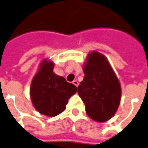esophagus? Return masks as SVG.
Returning <instances> with one entry per match:
<instances>
[{
    "label": "esophagus",
    "instance_id": "obj_1",
    "mask_svg": "<svg viewBox=\"0 0 148 148\" xmlns=\"http://www.w3.org/2000/svg\"><path fill=\"white\" fill-rule=\"evenodd\" d=\"M73 84H74L76 87L78 86V82H77V81H74V82H73Z\"/></svg>",
    "mask_w": 148,
    "mask_h": 148
}]
</instances>
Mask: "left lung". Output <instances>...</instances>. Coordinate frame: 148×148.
<instances>
[{
    "label": "left lung",
    "mask_w": 148,
    "mask_h": 148,
    "mask_svg": "<svg viewBox=\"0 0 148 148\" xmlns=\"http://www.w3.org/2000/svg\"><path fill=\"white\" fill-rule=\"evenodd\" d=\"M83 69L85 77L77 87V93L88 117L104 122L119 108L121 94L119 81L107 58L99 52H91Z\"/></svg>",
    "instance_id": "1"
}]
</instances>
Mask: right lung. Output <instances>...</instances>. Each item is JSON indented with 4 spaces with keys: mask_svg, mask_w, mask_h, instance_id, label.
<instances>
[{
    "mask_svg": "<svg viewBox=\"0 0 148 148\" xmlns=\"http://www.w3.org/2000/svg\"><path fill=\"white\" fill-rule=\"evenodd\" d=\"M54 63L44 60L30 85L33 105L38 112L54 117L66 109L69 98L77 92V87L53 72Z\"/></svg>",
    "mask_w": 148,
    "mask_h": 148,
    "instance_id": "1",
    "label": "right lung"
}]
</instances>
